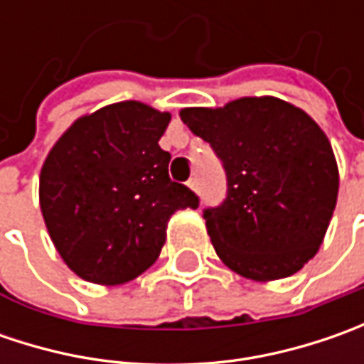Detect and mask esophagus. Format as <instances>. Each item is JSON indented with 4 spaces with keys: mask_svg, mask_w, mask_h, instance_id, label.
Wrapping results in <instances>:
<instances>
[{
    "mask_svg": "<svg viewBox=\"0 0 364 364\" xmlns=\"http://www.w3.org/2000/svg\"><path fill=\"white\" fill-rule=\"evenodd\" d=\"M188 186L192 190H198V180H196V178H190L188 180Z\"/></svg>",
    "mask_w": 364,
    "mask_h": 364,
    "instance_id": "esophagus-1",
    "label": "esophagus"
}]
</instances>
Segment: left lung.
Wrapping results in <instances>:
<instances>
[{"mask_svg":"<svg viewBox=\"0 0 364 364\" xmlns=\"http://www.w3.org/2000/svg\"><path fill=\"white\" fill-rule=\"evenodd\" d=\"M180 117L210 144L227 176L225 200L203 210L223 263L255 282L300 272L320 249L338 196L324 132L275 97L182 109Z\"/></svg>","mask_w":364,"mask_h":364,"instance_id":"left-lung-1","label":"left lung"}]
</instances>
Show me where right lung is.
Listing matches in <instances>:
<instances>
[{"instance_id": "right-lung-1", "label": "right lung", "mask_w": 364, "mask_h": 364, "mask_svg": "<svg viewBox=\"0 0 364 364\" xmlns=\"http://www.w3.org/2000/svg\"><path fill=\"white\" fill-rule=\"evenodd\" d=\"M170 113L137 101L80 117L40 174V208L64 263L82 279L119 286L146 272L166 243L168 218L198 196L168 174L160 137Z\"/></svg>"}]
</instances>
